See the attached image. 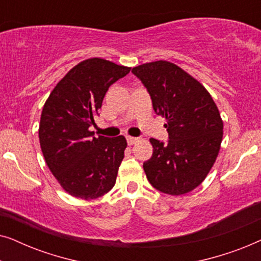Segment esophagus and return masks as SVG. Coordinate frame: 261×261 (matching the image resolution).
I'll return each mask as SVG.
<instances>
[{"label": "esophagus", "instance_id": "obj_1", "mask_svg": "<svg viewBox=\"0 0 261 261\" xmlns=\"http://www.w3.org/2000/svg\"><path fill=\"white\" fill-rule=\"evenodd\" d=\"M139 139L134 137H127V144L128 145H134L135 142H138Z\"/></svg>", "mask_w": 261, "mask_h": 261}]
</instances>
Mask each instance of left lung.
Listing matches in <instances>:
<instances>
[{"instance_id": "obj_1", "label": "left lung", "mask_w": 261, "mask_h": 261, "mask_svg": "<svg viewBox=\"0 0 261 261\" xmlns=\"http://www.w3.org/2000/svg\"><path fill=\"white\" fill-rule=\"evenodd\" d=\"M132 72L147 89L156 115L167 120V142L149 139L153 154L144 163L146 177L164 194L190 192L219 154L223 135L219 109L206 89L172 63H146Z\"/></svg>"}]
</instances>
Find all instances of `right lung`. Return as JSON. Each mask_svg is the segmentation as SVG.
Returning a JSON list of instances; mask_svg holds the SVG:
<instances>
[{"label":"right lung","mask_w":261,"mask_h":261,"mask_svg":"<svg viewBox=\"0 0 261 261\" xmlns=\"http://www.w3.org/2000/svg\"><path fill=\"white\" fill-rule=\"evenodd\" d=\"M130 67L91 58L71 69L42 108L39 140L53 176L71 196L101 197L115 185L127 141L94 137L90 127L109 87Z\"/></svg>","instance_id":"1"}]
</instances>
